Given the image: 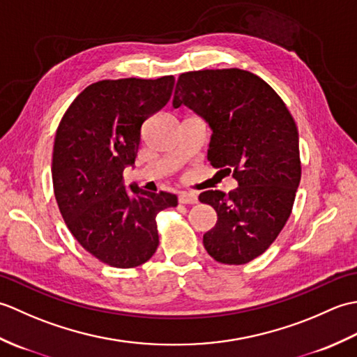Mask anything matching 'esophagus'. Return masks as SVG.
<instances>
[{"mask_svg": "<svg viewBox=\"0 0 357 357\" xmlns=\"http://www.w3.org/2000/svg\"><path fill=\"white\" fill-rule=\"evenodd\" d=\"M178 201H179V204H185V206H188V204L198 202V198H196V195H193V193H181Z\"/></svg>", "mask_w": 357, "mask_h": 357, "instance_id": "obj_1", "label": "esophagus"}]
</instances>
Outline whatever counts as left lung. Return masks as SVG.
<instances>
[{"instance_id": "left-lung-1", "label": "left lung", "mask_w": 357, "mask_h": 357, "mask_svg": "<svg viewBox=\"0 0 357 357\" xmlns=\"http://www.w3.org/2000/svg\"><path fill=\"white\" fill-rule=\"evenodd\" d=\"M181 105L207 121L210 164L239 184L229 195H199L218 213L204 247L221 264H247L275 242L291 215L301 181L298 127L275 90L241 69L181 73L173 107Z\"/></svg>"}]
</instances>
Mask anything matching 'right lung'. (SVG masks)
Instances as JSON below:
<instances>
[{
	"label": "right lung",
	"mask_w": 357,
	"mask_h": 357,
	"mask_svg": "<svg viewBox=\"0 0 357 357\" xmlns=\"http://www.w3.org/2000/svg\"><path fill=\"white\" fill-rule=\"evenodd\" d=\"M174 78L104 79L86 87L66 110L55 135L53 192L67 229L98 261L116 268L147 262L159 244L156 215L178 206L176 195L126 190L141 127L169 102Z\"/></svg>",
	"instance_id": "obj_1"
}]
</instances>
